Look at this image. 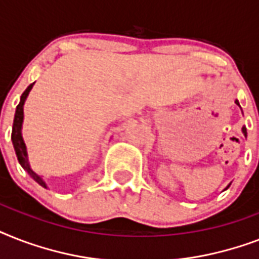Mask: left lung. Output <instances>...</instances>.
Masks as SVG:
<instances>
[{"instance_id":"left-lung-1","label":"left lung","mask_w":259,"mask_h":259,"mask_svg":"<svg viewBox=\"0 0 259 259\" xmlns=\"http://www.w3.org/2000/svg\"><path fill=\"white\" fill-rule=\"evenodd\" d=\"M235 103H237V105L239 106V107H241V105H239V102H238L237 99H235ZM242 133H243V136H245V137H247V130H246V127H245V126H243V127H242ZM229 187H230V184L227 185V187H226L225 189H227V188H229Z\"/></svg>"}]
</instances>
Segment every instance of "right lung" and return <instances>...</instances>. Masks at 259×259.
Returning <instances> with one entry per match:
<instances>
[{"instance_id": "1", "label": "right lung", "mask_w": 259, "mask_h": 259, "mask_svg": "<svg viewBox=\"0 0 259 259\" xmlns=\"http://www.w3.org/2000/svg\"><path fill=\"white\" fill-rule=\"evenodd\" d=\"M34 83L29 84L26 87V90L22 93L21 98H20V103L16 107V114H14V121H13V129H12V142H13L14 152H16V156H17V160L20 162V165L24 168L28 175H29L32 179H33L37 184H40L44 188H48L47 185V181L42 179L40 175L34 172L32 168H30L29 158H28V152H26V145L24 142V138H22V122H24V105H25V101L28 95H29L30 90L33 87Z\"/></svg>"}]
</instances>
